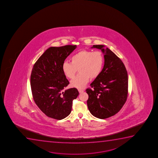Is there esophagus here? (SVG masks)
<instances>
[{"label":"esophagus","mask_w":158,"mask_h":158,"mask_svg":"<svg viewBox=\"0 0 158 158\" xmlns=\"http://www.w3.org/2000/svg\"><path fill=\"white\" fill-rule=\"evenodd\" d=\"M78 91H79V92L80 94H81V93H83V92H84V90H81V89H78Z\"/></svg>","instance_id":"obj_1"}]
</instances>
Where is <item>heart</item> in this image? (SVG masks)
<instances>
[{
    "instance_id": "1",
    "label": "heart",
    "mask_w": 158,
    "mask_h": 158,
    "mask_svg": "<svg viewBox=\"0 0 158 158\" xmlns=\"http://www.w3.org/2000/svg\"><path fill=\"white\" fill-rule=\"evenodd\" d=\"M71 62L65 61L62 65L63 73L67 78L72 79L79 70L80 74L71 82V85L78 89H82L90 80L96 79L102 71L104 57L98 51L82 50L73 55Z\"/></svg>"
}]
</instances>
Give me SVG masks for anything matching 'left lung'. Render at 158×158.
<instances>
[{
	"label": "left lung",
	"instance_id": "8db88e82",
	"mask_svg": "<svg viewBox=\"0 0 158 158\" xmlns=\"http://www.w3.org/2000/svg\"><path fill=\"white\" fill-rule=\"evenodd\" d=\"M103 45H94L104 54L102 71L86 89L89 96L88 108L90 113L105 119L117 114L126 102L128 94V75L124 63Z\"/></svg>",
	"mask_w": 158,
	"mask_h": 158
}]
</instances>
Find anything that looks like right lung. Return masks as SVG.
I'll return each mask as SVG.
<instances>
[{"label":"right lung","instance_id":"1","mask_svg":"<svg viewBox=\"0 0 158 158\" xmlns=\"http://www.w3.org/2000/svg\"><path fill=\"white\" fill-rule=\"evenodd\" d=\"M77 45L50 47L36 62L31 76L33 99L47 116L61 120L70 114L73 100L79 95L75 88L64 90L69 82L62 65Z\"/></svg>","mask_w":158,"mask_h":158}]
</instances>
